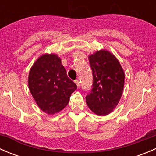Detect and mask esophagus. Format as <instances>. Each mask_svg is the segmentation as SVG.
<instances>
[{"mask_svg":"<svg viewBox=\"0 0 156 156\" xmlns=\"http://www.w3.org/2000/svg\"><path fill=\"white\" fill-rule=\"evenodd\" d=\"M75 84H76V85H77V87H78V88H79L80 87V81H79V80H75Z\"/></svg>","mask_w":156,"mask_h":156,"instance_id":"34e87169","label":"esophagus"}]
</instances>
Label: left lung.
Masks as SVG:
<instances>
[{"instance_id": "left-lung-1", "label": "left lung", "mask_w": 156, "mask_h": 156, "mask_svg": "<svg viewBox=\"0 0 156 156\" xmlns=\"http://www.w3.org/2000/svg\"><path fill=\"white\" fill-rule=\"evenodd\" d=\"M88 58L93 72V88L86 97V103L96 115H107L122 97L125 72L117 58L107 50H97Z\"/></svg>"}]
</instances>
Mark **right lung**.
Wrapping results in <instances>:
<instances>
[{"instance_id":"add662e5","label":"right lung","mask_w":156,"mask_h":156,"mask_svg":"<svg viewBox=\"0 0 156 156\" xmlns=\"http://www.w3.org/2000/svg\"><path fill=\"white\" fill-rule=\"evenodd\" d=\"M28 84L37 106L48 115L63 109L77 89L55 53H45L37 58L29 71Z\"/></svg>"}]
</instances>
